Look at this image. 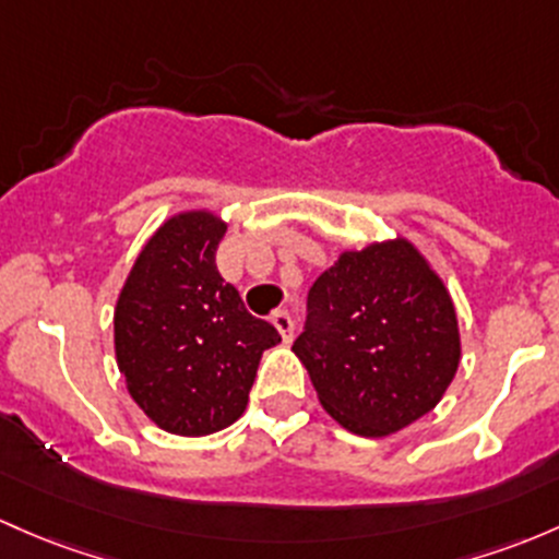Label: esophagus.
<instances>
[{
  "instance_id": "esophagus-1",
  "label": "esophagus",
  "mask_w": 559,
  "mask_h": 559,
  "mask_svg": "<svg viewBox=\"0 0 559 559\" xmlns=\"http://www.w3.org/2000/svg\"><path fill=\"white\" fill-rule=\"evenodd\" d=\"M270 321H273V326L278 329L281 337H284L286 343H289V340L295 337V321H292V316L286 313V310H275V313L270 316Z\"/></svg>"
}]
</instances>
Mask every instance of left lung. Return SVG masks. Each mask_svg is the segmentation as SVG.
I'll return each mask as SVG.
<instances>
[{"label":"left lung","mask_w":559,"mask_h":559,"mask_svg":"<svg viewBox=\"0 0 559 559\" xmlns=\"http://www.w3.org/2000/svg\"><path fill=\"white\" fill-rule=\"evenodd\" d=\"M292 350L340 426L388 437L437 407L461 361V334L442 278L396 238L345 251L316 278Z\"/></svg>","instance_id":"8db88e82"}]
</instances>
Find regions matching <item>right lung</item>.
<instances>
[{"label": "right lung", "instance_id": "add662e5", "mask_svg": "<svg viewBox=\"0 0 559 559\" xmlns=\"http://www.w3.org/2000/svg\"><path fill=\"white\" fill-rule=\"evenodd\" d=\"M227 225L176 214L141 249L115 310L117 367L133 402L166 431L205 437L243 415L278 329L254 319L216 270Z\"/></svg>", "mask_w": 559, "mask_h": 559}]
</instances>
